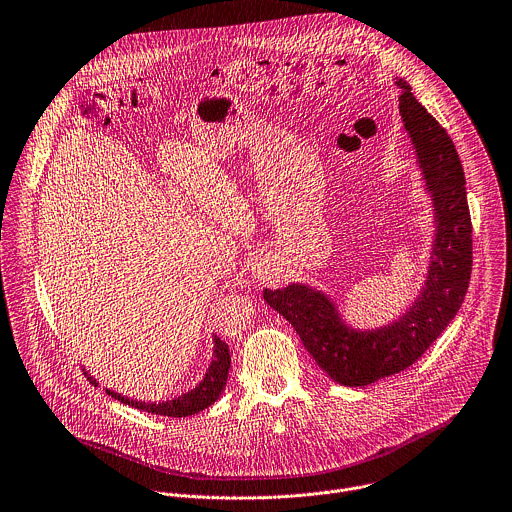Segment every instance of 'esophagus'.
<instances>
[{"instance_id": "1", "label": "esophagus", "mask_w": 512, "mask_h": 512, "mask_svg": "<svg viewBox=\"0 0 512 512\" xmlns=\"http://www.w3.org/2000/svg\"><path fill=\"white\" fill-rule=\"evenodd\" d=\"M267 267H269L267 259H259V261L253 265V275H255V277H263L265 271H267Z\"/></svg>"}]
</instances>
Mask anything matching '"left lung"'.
<instances>
[{"label":"left lung","instance_id":"left-lung-1","mask_svg":"<svg viewBox=\"0 0 512 512\" xmlns=\"http://www.w3.org/2000/svg\"><path fill=\"white\" fill-rule=\"evenodd\" d=\"M395 85L401 91L399 115L433 207V241L417 297L393 321L359 329L343 317L333 295L313 285L263 289L267 305L293 325L315 363L345 387H365L411 367L459 313L473 267V227L459 153L411 85L401 77Z\"/></svg>","mask_w":512,"mask_h":512}]
</instances>
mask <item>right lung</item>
<instances>
[{
    "mask_svg": "<svg viewBox=\"0 0 512 512\" xmlns=\"http://www.w3.org/2000/svg\"><path fill=\"white\" fill-rule=\"evenodd\" d=\"M229 367H231V355H229V345L225 341H221L217 335H213V355H211V363L209 369L205 371L203 379L187 393L167 399V401H137L131 399L127 395L115 393L111 389H105L107 395H111L115 401H121L123 405L135 407L139 411L151 413V415H163V417H189L195 415L199 411H205L207 407H211L223 393L225 385H227V375H229ZM83 373L87 377V381H91V385H99L97 379H93V375H89L83 367Z\"/></svg>",
    "mask_w": 512,
    "mask_h": 512,
    "instance_id": "add662e5",
    "label": "right lung"
}]
</instances>
